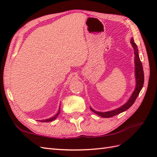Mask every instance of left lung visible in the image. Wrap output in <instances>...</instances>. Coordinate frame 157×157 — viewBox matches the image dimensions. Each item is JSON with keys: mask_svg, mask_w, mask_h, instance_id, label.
I'll list each match as a JSON object with an SVG mask.
<instances>
[{"mask_svg": "<svg viewBox=\"0 0 157 157\" xmlns=\"http://www.w3.org/2000/svg\"><path fill=\"white\" fill-rule=\"evenodd\" d=\"M130 43L132 44L133 48H134V55H135L134 63H135V75H136V80L135 90L133 92L131 97L129 99H128V101L126 103H124V105L121 106V107L114 109L113 111H109L107 112H99V111H95L94 109H93L91 107H90L92 111H93L94 113L97 114L98 115L100 116L103 118H110L126 111L128 109H129L133 104H134L136 98H137V96H138V95L141 90L142 88H143L144 83V73L143 66H142V63L141 62L140 56L138 54V49H137V46L134 42V40L133 38H132V39L130 40Z\"/></svg>", "mask_w": 157, "mask_h": 157, "instance_id": "obj_1", "label": "left lung"}]
</instances>
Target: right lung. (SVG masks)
I'll use <instances>...</instances> for the list:
<instances>
[{
    "mask_svg": "<svg viewBox=\"0 0 157 157\" xmlns=\"http://www.w3.org/2000/svg\"><path fill=\"white\" fill-rule=\"evenodd\" d=\"M59 113H60V106H59V110H58V113H57L56 115L54 116V117H51V118H48V119H45V120H42V121H40V122H51V121H53L54 120H55L56 118L58 117V115H59Z\"/></svg>",
    "mask_w": 157,
    "mask_h": 157,
    "instance_id": "obj_1",
    "label": "right lung"
}]
</instances>
